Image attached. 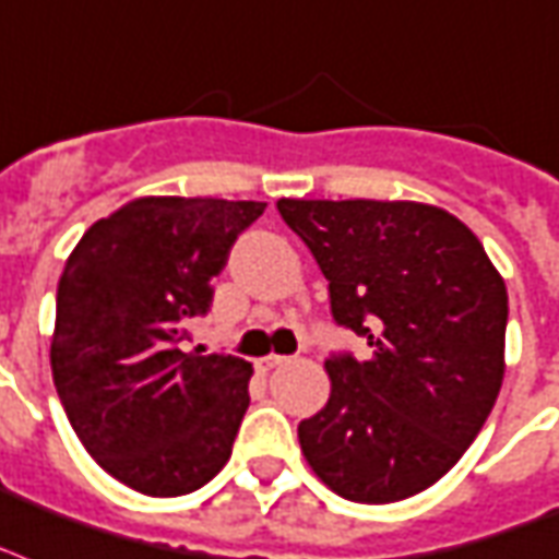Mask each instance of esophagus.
<instances>
[{
	"label": "esophagus",
	"mask_w": 559,
	"mask_h": 559,
	"mask_svg": "<svg viewBox=\"0 0 559 559\" xmlns=\"http://www.w3.org/2000/svg\"><path fill=\"white\" fill-rule=\"evenodd\" d=\"M287 364V357L284 355H270V357H261L258 360V372H272V369H278V366Z\"/></svg>",
	"instance_id": "obj_1"
}]
</instances>
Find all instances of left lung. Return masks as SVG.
Here are the masks:
<instances>
[{"mask_svg": "<svg viewBox=\"0 0 559 559\" xmlns=\"http://www.w3.org/2000/svg\"><path fill=\"white\" fill-rule=\"evenodd\" d=\"M328 278L331 317L372 355L325 360L331 399L298 425L310 468L360 504L411 498L484 428L504 378L507 287L457 216L419 202L281 199Z\"/></svg>", "mask_w": 559, "mask_h": 559, "instance_id": "1", "label": "left lung"}]
</instances>
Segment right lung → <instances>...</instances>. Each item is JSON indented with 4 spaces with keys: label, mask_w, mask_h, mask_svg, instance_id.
<instances>
[{
    "label": "right lung",
    "mask_w": 559,
    "mask_h": 559,
    "mask_svg": "<svg viewBox=\"0 0 559 559\" xmlns=\"http://www.w3.org/2000/svg\"><path fill=\"white\" fill-rule=\"evenodd\" d=\"M263 202L148 195L93 223L58 284L52 378L72 431L143 496L204 487L231 457L251 366L187 355L190 322Z\"/></svg>",
    "instance_id": "right-lung-1"
}]
</instances>
